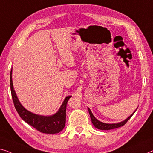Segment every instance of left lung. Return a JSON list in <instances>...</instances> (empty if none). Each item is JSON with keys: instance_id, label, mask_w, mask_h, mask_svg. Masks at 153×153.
I'll use <instances>...</instances> for the list:
<instances>
[{"instance_id": "8db88e82", "label": "left lung", "mask_w": 153, "mask_h": 153, "mask_svg": "<svg viewBox=\"0 0 153 153\" xmlns=\"http://www.w3.org/2000/svg\"><path fill=\"white\" fill-rule=\"evenodd\" d=\"M88 112H89L91 120V122H92V123H93V124L94 125V126L95 128H97V129H100V130H111V129L117 128H119V127L124 126V125L130 120V118L133 116V114L135 113V112L136 111V110H135V112H133V113L132 114V115H130L129 117L127 118V119L124 120L123 122H121L120 123H117V124H106V123H103L102 122H100L99 120H97L96 118L94 117V115H93V113L91 111L90 108H88Z\"/></svg>"}]
</instances>
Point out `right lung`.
<instances>
[{
	"label": "right lung",
	"mask_w": 153,
	"mask_h": 153,
	"mask_svg": "<svg viewBox=\"0 0 153 153\" xmlns=\"http://www.w3.org/2000/svg\"><path fill=\"white\" fill-rule=\"evenodd\" d=\"M12 69L10 72V88L11 96L16 110L20 117L27 124L43 133L55 134L62 131L66 123V108L67 102L71 96H67L64 100L58 112L51 116H42L32 113L21 105L13 89L12 83Z\"/></svg>",
	"instance_id": "obj_1"
}]
</instances>
